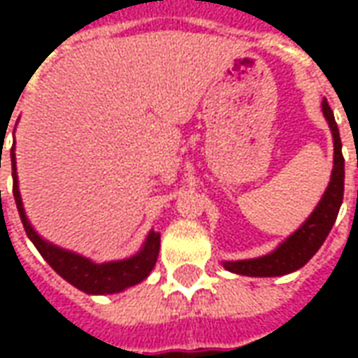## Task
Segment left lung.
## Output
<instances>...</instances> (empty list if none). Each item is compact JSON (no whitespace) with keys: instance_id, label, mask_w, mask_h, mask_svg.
I'll use <instances>...</instances> for the list:
<instances>
[{"instance_id":"obj_1","label":"left lung","mask_w":358,"mask_h":358,"mask_svg":"<svg viewBox=\"0 0 358 358\" xmlns=\"http://www.w3.org/2000/svg\"><path fill=\"white\" fill-rule=\"evenodd\" d=\"M322 113L334 136V171H331L330 186L322 195L315 213L307 218V222L301 226L297 232L270 255L249 259V261H236V263H224L230 272L245 274V276H284L293 270L301 268L310 261L320 249L324 240L328 238L331 226L338 218L339 207L343 201V180H345V159L341 153V138H339L338 124L331 113L330 105L324 99Z\"/></svg>"}]
</instances>
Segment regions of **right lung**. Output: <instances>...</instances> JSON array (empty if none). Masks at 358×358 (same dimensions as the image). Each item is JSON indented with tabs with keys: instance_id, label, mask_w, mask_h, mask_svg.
I'll use <instances>...</instances> for the list:
<instances>
[{
	"instance_id": "1",
	"label": "right lung",
	"mask_w": 358,
	"mask_h": 358,
	"mask_svg": "<svg viewBox=\"0 0 358 358\" xmlns=\"http://www.w3.org/2000/svg\"><path fill=\"white\" fill-rule=\"evenodd\" d=\"M11 164H13V195L15 203L19 209L20 220L24 226V232L32 240L36 249L40 251V255L50 263V266L59 276H63L66 282H71L74 287H78L86 293H117L122 292L130 285H136L153 270L159 255V245H161V236L151 232L148 236V241L140 253L132 259L124 261H115V263L95 264L84 257L59 249L51 245L48 241H43L38 234L32 230V226L28 222L22 201L19 194V182H17V169H15V149L11 148Z\"/></svg>"
}]
</instances>
